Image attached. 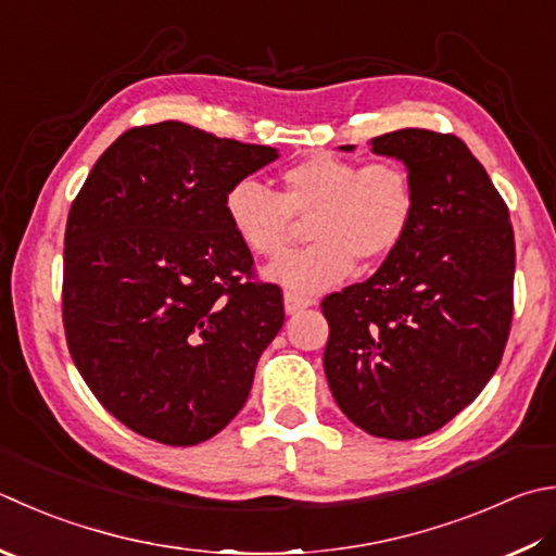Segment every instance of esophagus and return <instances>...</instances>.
Returning <instances> with one entry per match:
<instances>
[{
    "label": "esophagus",
    "mask_w": 556,
    "mask_h": 556,
    "mask_svg": "<svg viewBox=\"0 0 556 556\" xmlns=\"http://www.w3.org/2000/svg\"><path fill=\"white\" fill-rule=\"evenodd\" d=\"M282 300H286V312L288 314H295L300 309L314 305V298H307V295H302V292H292V290H286Z\"/></svg>",
    "instance_id": "obj_1"
}]
</instances>
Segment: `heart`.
Segmentation results:
<instances>
[{
  "label": "heart",
  "instance_id": "1",
  "mask_svg": "<svg viewBox=\"0 0 556 556\" xmlns=\"http://www.w3.org/2000/svg\"><path fill=\"white\" fill-rule=\"evenodd\" d=\"M225 213L251 254L278 258L307 219L314 242L270 266V278L298 292H317L355 268L394 254L416 215V181L400 160L361 164L317 152L280 172V193L256 179H239L225 195Z\"/></svg>",
  "mask_w": 556,
  "mask_h": 556
}]
</instances>
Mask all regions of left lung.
I'll use <instances>...</instances> for the list:
<instances>
[{
    "mask_svg": "<svg viewBox=\"0 0 556 556\" xmlns=\"http://www.w3.org/2000/svg\"><path fill=\"white\" fill-rule=\"evenodd\" d=\"M370 144L414 174L416 215L368 280L321 300L324 372L365 433L414 441L472 404L504 358L516 239L506 201L453 132L406 128Z\"/></svg>",
    "mask_w": 556,
    "mask_h": 556,
    "instance_id": "left-lung-1",
    "label": "left lung"
}]
</instances>
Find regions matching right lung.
I'll return each mask as SVG.
<instances>
[{
  "mask_svg": "<svg viewBox=\"0 0 556 556\" xmlns=\"http://www.w3.org/2000/svg\"><path fill=\"white\" fill-rule=\"evenodd\" d=\"M266 144L179 121L125 130L72 201L62 324L109 414L164 445H198L244 406L286 309L225 213Z\"/></svg>",
  "mask_w": 556,
  "mask_h": 556,
  "instance_id": "right-lung-1",
  "label": "right lung"
}]
</instances>
